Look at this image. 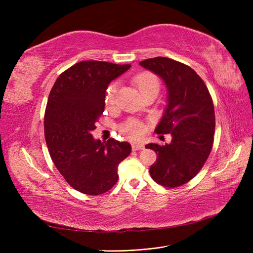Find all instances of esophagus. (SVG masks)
Returning <instances> with one entry per match:
<instances>
[{"label":"esophagus","mask_w":253,"mask_h":253,"mask_svg":"<svg viewBox=\"0 0 253 253\" xmlns=\"http://www.w3.org/2000/svg\"><path fill=\"white\" fill-rule=\"evenodd\" d=\"M144 149V145L141 144V143H132V150L133 151H140V150H143Z\"/></svg>","instance_id":"esophagus-1"}]
</instances>
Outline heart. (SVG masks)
<instances>
[{
  "label": "heart",
  "instance_id": "b5f03b06",
  "mask_svg": "<svg viewBox=\"0 0 253 253\" xmlns=\"http://www.w3.org/2000/svg\"><path fill=\"white\" fill-rule=\"evenodd\" d=\"M134 83L139 89L141 95L147 93L148 90L153 88H159V81L158 78L154 74L152 73H141L137 75L134 78ZM116 93H117V84L112 83L109 85L108 89L105 91L104 101L108 106H113L116 100ZM145 127L144 125L140 121L135 119H129L126 124L120 126V132L124 134L127 138L131 139H139L144 134Z\"/></svg>",
  "mask_w": 253,
  "mask_h": 253
}]
</instances>
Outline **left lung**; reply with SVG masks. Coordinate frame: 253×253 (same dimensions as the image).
Returning a JSON list of instances; mask_svg holds the SVG:
<instances>
[{"label":"left lung","instance_id":"left-lung-1","mask_svg":"<svg viewBox=\"0 0 253 253\" xmlns=\"http://www.w3.org/2000/svg\"><path fill=\"white\" fill-rule=\"evenodd\" d=\"M139 64L158 75L168 89L167 109L155 132L171 134L172 140L145 145L158 156L151 177L167 188L179 187L195 177L210 155L215 129L212 98L196 72L178 61L156 57Z\"/></svg>","mask_w":253,"mask_h":253}]
</instances>
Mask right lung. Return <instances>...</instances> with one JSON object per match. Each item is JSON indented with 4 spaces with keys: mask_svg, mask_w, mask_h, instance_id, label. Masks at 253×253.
<instances>
[{
    "mask_svg": "<svg viewBox=\"0 0 253 253\" xmlns=\"http://www.w3.org/2000/svg\"><path fill=\"white\" fill-rule=\"evenodd\" d=\"M131 67L102 61H81L57 78L49 93L44 133L52 163L68 185L99 195L118 180V165L131 144L110 138L95 140L91 131L104 111L109 84Z\"/></svg>",
    "mask_w": 253,
    "mask_h": 253,
    "instance_id": "right-lung-1",
    "label": "right lung"
}]
</instances>
